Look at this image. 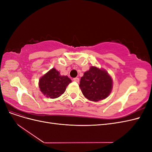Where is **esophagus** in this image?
<instances>
[{
    "mask_svg": "<svg viewBox=\"0 0 152 152\" xmlns=\"http://www.w3.org/2000/svg\"><path fill=\"white\" fill-rule=\"evenodd\" d=\"M73 80H74L75 82H79V79L78 77H75V78H73Z\"/></svg>",
    "mask_w": 152,
    "mask_h": 152,
    "instance_id": "34e87169",
    "label": "esophagus"
}]
</instances>
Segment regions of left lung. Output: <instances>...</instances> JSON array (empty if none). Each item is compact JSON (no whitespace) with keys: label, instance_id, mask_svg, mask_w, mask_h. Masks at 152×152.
<instances>
[{"label":"left lung","instance_id":"obj_1","mask_svg":"<svg viewBox=\"0 0 152 152\" xmlns=\"http://www.w3.org/2000/svg\"><path fill=\"white\" fill-rule=\"evenodd\" d=\"M112 78L105 70L91 66L80 81L82 94L89 100L98 102L107 98L112 89Z\"/></svg>","mask_w":152,"mask_h":152}]
</instances>
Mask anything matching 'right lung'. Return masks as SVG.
<instances>
[{
	"mask_svg": "<svg viewBox=\"0 0 152 152\" xmlns=\"http://www.w3.org/2000/svg\"><path fill=\"white\" fill-rule=\"evenodd\" d=\"M72 82L67 76L61 75L55 68H52L40 78L39 87L40 91L46 97L51 99L58 98L63 94L68 85Z\"/></svg>",
	"mask_w": 152,
	"mask_h": 152,
	"instance_id": "1",
	"label": "right lung"
}]
</instances>
